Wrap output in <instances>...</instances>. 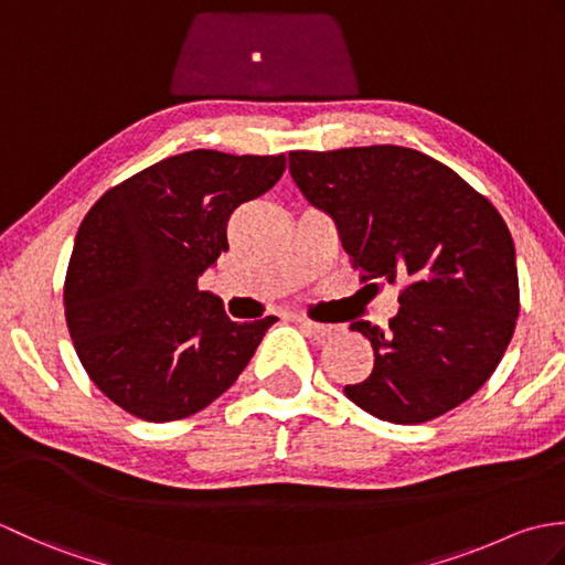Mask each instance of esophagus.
<instances>
[{
	"instance_id": "esophagus-1",
	"label": "esophagus",
	"mask_w": 565,
	"mask_h": 565,
	"mask_svg": "<svg viewBox=\"0 0 565 565\" xmlns=\"http://www.w3.org/2000/svg\"><path fill=\"white\" fill-rule=\"evenodd\" d=\"M298 326H301L308 334H313L316 340H328L334 334V326H322V322H313L308 318H298Z\"/></svg>"
}]
</instances>
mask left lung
<instances>
[{
    "label": "left lung",
    "mask_w": 565,
    "mask_h": 565,
    "mask_svg": "<svg viewBox=\"0 0 565 565\" xmlns=\"http://www.w3.org/2000/svg\"><path fill=\"white\" fill-rule=\"evenodd\" d=\"M289 172L338 225L362 279L403 286L386 328L350 326L374 347V371L344 386L347 398L395 425L427 423L471 398L520 316L514 243L493 203L447 164L401 146L296 150Z\"/></svg>",
    "instance_id": "obj_1"
}]
</instances>
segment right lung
<instances>
[{
  "label": "right lung",
  "mask_w": 565,
  "mask_h": 565,
  "mask_svg": "<svg viewBox=\"0 0 565 565\" xmlns=\"http://www.w3.org/2000/svg\"><path fill=\"white\" fill-rule=\"evenodd\" d=\"M284 154L191 150L94 203L72 247L65 318L79 362L126 413L172 423L233 386L276 318L235 322L199 279L227 218L279 182Z\"/></svg>",
  "instance_id": "right-lung-1"
}]
</instances>
